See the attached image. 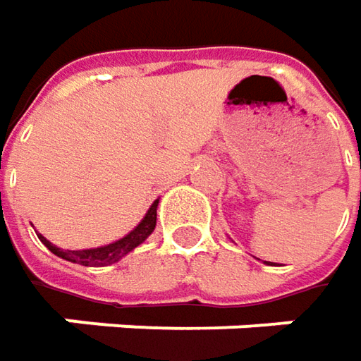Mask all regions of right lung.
<instances>
[{"label": "right lung", "mask_w": 361, "mask_h": 361, "mask_svg": "<svg viewBox=\"0 0 361 361\" xmlns=\"http://www.w3.org/2000/svg\"><path fill=\"white\" fill-rule=\"evenodd\" d=\"M157 204H159V200H156L154 204L149 205L147 214L143 216L142 221L128 235H123L118 242L102 245V247H92V250H61V247L54 245L49 240H45L42 233H37V238L42 240V243H44L51 254H56L61 259H68L71 264H80V266L90 267L111 266V264L119 262L121 257H126L130 252H133L140 243H143L149 238L152 231L156 230Z\"/></svg>", "instance_id": "1"}]
</instances>
